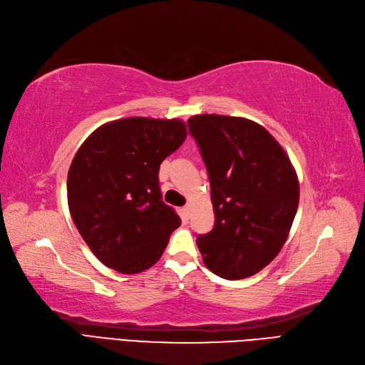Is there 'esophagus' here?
<instances>
[{"instance_id":"esophagus-1","label":"esophagus","mask_w":365,"mask_h":365,"mask_svg":"<svg viewBox=\"0 0 365 365\" xmlns=\"http://www.w3.org/2000/svg\"><path fill=\"white\" fill-rule=\"evenodd\" d=\"M182 215H184L185 219L190 217V215H192V205H185V207L182 208Z\"/></svg>"}]
</instances>
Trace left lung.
Segmentation results:
<instances>
[{
	"label": "left lung",
	"instance_id": "8db88e82",
	"mask_svg": "<svg viewBox=\"0 0 365 365\" xmlns=\"http://www.w3.org/2000/svg\"><path fill=\"white\" fill-rule=\"evenodd\" d=\"M187 125L207 166L216 217L196 245L212 273L247 278L274 259L290 232L299 205L296 170L254 120L197 115Z\"/></svg>",
	"mask_w": 365,
	"mask_h": 365
}]
</instances>
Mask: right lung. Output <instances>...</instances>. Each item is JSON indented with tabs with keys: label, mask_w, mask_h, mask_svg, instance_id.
I'll use <instances>...</instances> for the list:
<instances>
[{
	"label": "right lung",
	"mask_w": 365,
	"mask_h": 365,
	"mask_svg": "<svg viewBox=\"0 0 365 365\" xmlns=\"http://www.w3.org/2000/svg\"><path fill=\"white\" fill-rule=\"evenodd\" d=\"M187 137L180 119L125 118L95 130L68 173L72 220L95 257L140 273L160 259L180 216L161 200V161Z\"/></svg>",
	"instance_id": "right-lung-1"
}]
</instances>
